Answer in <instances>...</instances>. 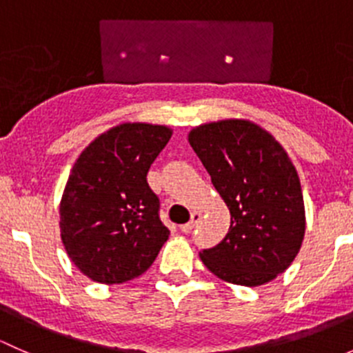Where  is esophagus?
Instances as JSON below:
<instances>
[{"mask_svg": "<svg viewBox=\"0 0 353 353\" xmlns=\"http://www.w3.org/2000/svg\"><path fill=\"white\" fill-rule=\"evenodd\" d=\"M199 219H201V215H199L198 212H194L193 215H191V220L188 223H184V225H181L179 229H181V232H184V234H188V232H191V230L194 229V227H196V223L199 222Z\"/></svg>", "mask_w": 353, "mask_h": 353, "instance_id": "esophagus-1", "label": "esophagus"}]
</instances>
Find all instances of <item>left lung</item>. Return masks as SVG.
Instances as JSON below:
<instances>
[{
	"label": "left lung",
	"mask_w": 353,
	"mask_h": 353,
	"mask_svg": "<svg viewBox=\"0 0 353 353\" xmlns=\"http://www.w3.org/2000/svg\"><path fill=\"white\" fill-rule=\"evenodd\" d=\"M188 140L230 212L222 243L199 252L203 265L236 285L272 282L292 265L305 232L301 181L287 152L245 119L201 124Z\"/></svg>",
	"instance_id": "left-lung-1"
}]
</instances>
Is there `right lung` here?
<instances>
[{
	"label": "right lung",
	"mask_w": 353,
	"mask_h": 353,
	"mask_svg": "<svg viewBox=\"0 0 353 353\" xmlns=\"http://www.w3.org/2000/svg\"><path fill=\"white\" fill-rule=\"evenodd\" d=\"M170 137L160 124L124 123L95 138L74 162L59 229L70 259L94 282L137 279L169 239L147 174Z\"/></svg>",
	"instance_id": "1"
}]
</instances>
